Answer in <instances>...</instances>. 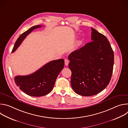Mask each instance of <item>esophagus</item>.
<instances>
[{
	"instance_id": "obj_1",
	"label": "esophagus",
	"mask_w": 128,
	"mask_h": 128,
	"mask_svg": "<svg viewBox=\"0 0 128 128\" xmlns=\"http://www.w3.org/2000/svg\"><path fill=\"white\" fill-rule=\"evenodd\" d=\"M68 64H69V61L66 59H65V65L67 66L68 65Z\"/></svg>"
}]
</instances>
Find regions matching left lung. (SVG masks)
Returning a JSON list of instances; mask_svg holds the SVG:
<instances>
[{
	"mask_svg": "<svg viewBox=\"0 0 128 128\" xmlns=\"http://www.w3.org/2000/svg\"><path fill=\"white\" fill-rule=\"evenodd\" d=\"M92 42L69 54L71 84L81 96H91L104 90L110 82L114 53L105 36L91 28Z\"/></svg>",
	"mask_w": 128,
	"mask_h": 128,
	"instance_id": "left-lung-1",
	"label": "left lung"
}]
</instances>
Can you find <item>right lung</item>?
<instances>
[{
	"mask_svg": "<svg viewBox=\"0 0 128 128\" xmlns=\"http://www.w3.org/2000/svg\"><path fill=\"white\" fill-rule=\"evenodd\" d=\"M41 27L40 25L33 26L22 33L16 42L12 52L17 49L26 36L33 30ZM64 66V59L53 60L33 74L25 76H16L14 80L16 85L27 95L33 97L43 96L52 90Z\"/></svg>",
	"mask_w": 128,
	"mask_h": 128,
	"instance_id": "right-lung-1",
	"label": "right lung"
}]
</instances>
